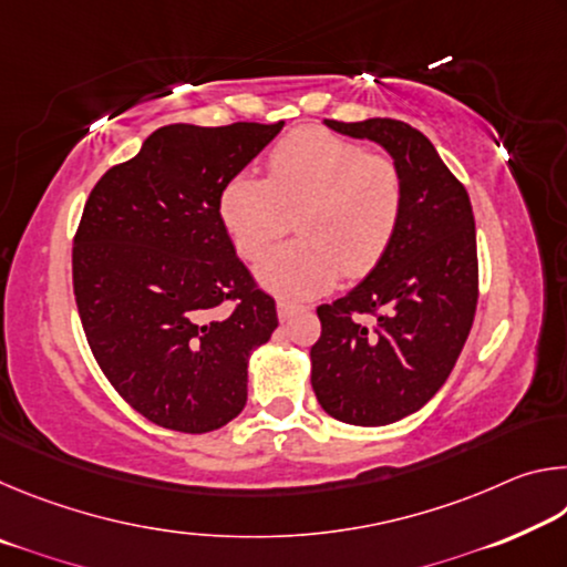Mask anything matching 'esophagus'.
<instances>
[{
  "mask_svg": "<svg viewBox=\"0 0 567 567\" xmlns=\"http://www.w3.org/2000/svg\"><path fill=\"white\" fill-rule=\"evenodd\" d=\"M302 310H307V307L292 305V302H277V318H280V322H287L295 312H302Z\"/></svg>",
  "mask_w": 567,
  "mask_h": 567,
  "instance_id": "obj_1",
  "label": "esophagus"
}]
</instances>
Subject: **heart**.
I'll use <instances>...</instances> for the list:
<instances>
[{"label": "heart", "mask_w": 567, "mask_h": 567, "mask_svg": "<svg viewBox=\"0 0 567 567\" xmlns=\"http://www.w3.org/2000/svg\"><path fill=\"white\" fill-rule=\"evenodd\" d=\"M300 239L257 262V280L275 295L328 292L344 270L360 277L388 252L402 215L395 165L358 142L320 127L287 134L267 157V177L237 172L217 195V215L239 257L255 260L295 215Z\"/></svg>", "instance_id": "obj_1"}]
</instances>
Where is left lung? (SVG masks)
<instances>
[{
    "mask_svg": "<svg viewBox=\"0 0 567 567\" xmlns=\"http://www.w3.org/2000/svg\"><path fill=\"white\" fill-rule=\"evenodd\" d=\"M392 157L402 215L388 252L352 290L320 305L312 390L334 420L380 427L417 412L445 385L477 305L475 219L465 187L425 134L398 120L334 122Z\"/></svg>",
    "mask_w": 567,
    "mask_h": 567,
    "instance_id": "1",
    "label": "left lung"
}]
</instances>
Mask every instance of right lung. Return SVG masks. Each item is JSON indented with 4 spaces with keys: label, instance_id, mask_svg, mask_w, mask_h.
<instances>
[{
    "label": "right lung",
    "instance_id": "1",
    "mask_svg": "<svg viewBox=\"0 0 567 567\" xmlns=\"http://www.w3.org/2000/svg\"><path fill=\"white\" fill-rule=\"evenodd\" d=\"M282 127L167 124L84 205L72 252L84 334L112 388L159 427L213 433L245 408L249 354L277 310L239 262L217 195Z\"/></svg>",
    "mask_w": 567,
    "mask_h": 567
}]
</instances>
